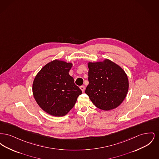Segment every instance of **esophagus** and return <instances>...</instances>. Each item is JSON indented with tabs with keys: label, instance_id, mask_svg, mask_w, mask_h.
I'll list each match as a JSON object with an SVG mask.
<instances>
[{
	"label": "esophagus",
	"instance_id": "34e87169",
	"mask_svg": "<svg viewBox=\"0 0 159 159\" xmlns=\"http://www.w3.org/2000/svg\"><path fill=\"white\" fill-rule=\"evenodd\" d=\"M80 89L82 90V92H84V89H85V88H84V86H81L80 87Z\"/></svg>",
	"mask_w": 159,
	"mask_h": 159
}]
</instances>
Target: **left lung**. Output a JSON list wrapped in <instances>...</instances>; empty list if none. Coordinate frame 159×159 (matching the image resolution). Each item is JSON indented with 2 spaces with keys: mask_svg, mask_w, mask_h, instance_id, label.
<instances>
[{
  "mask_svg": "<svg viewBox=\"0 0 159 159\" xmlns=\"http://www.w3.org/2000/svg\"><path fill=\"white\" fill-rule=\"evenodd\" d=\"M89 84L85 93L97 108L114 109L125 99L129 88L128 76L111 61L88 63Z\"/></svg>",
  "mask_w": 159,
  "mask_h": 159,
  "instance_id": "obj_1",
  "label": "left lung"
}]
</instances>
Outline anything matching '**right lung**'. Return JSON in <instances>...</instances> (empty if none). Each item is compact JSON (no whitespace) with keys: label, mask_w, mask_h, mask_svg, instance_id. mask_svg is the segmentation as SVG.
I'll return each mask as SVG.
<instances>
[{"label":"right lung","mask_w":159,"mask_h":159,"mask_svg":"<svg viewBox=\"0 0 159 159\" xmlns=\"http://www.w3.org/2000/svg\"><path fill=\"white\" fill-rule=\"evenodd\" d=\"M71 67V63L51 61L40 70L33 81V93L36 101L43 110L53 116L66 115L82 93L69 75Z\"/></svg>","instance_id":"obj_1"}]
</instances>
